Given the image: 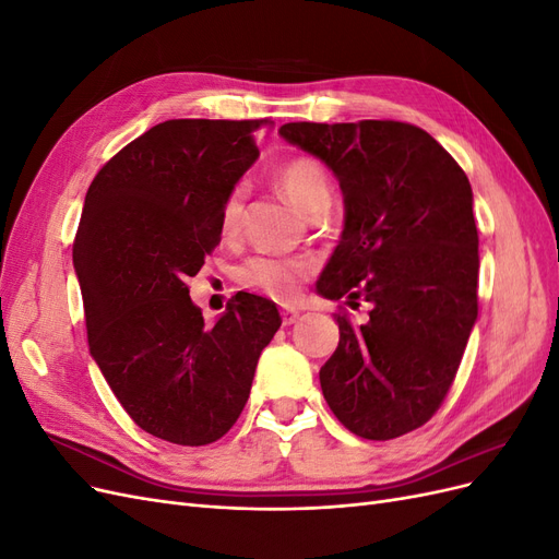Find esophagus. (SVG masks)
I'll use <instances>...</instances> for the list:
<instances>
[{"label": "esophagus", "instance_id": "1", "mask_svg": "<svg viewBox=\"0 0 559 559\" xmlns=\"http://www.w3.org/2000/svg\"><path fill=\"white\" fill-rule=\"evenodd\" d=\"M298 319H300V312H298V310H282V324H284V326L296 324Z\"/></svg>", "mask_w": 559, "mask_h": 559}]
</instances>
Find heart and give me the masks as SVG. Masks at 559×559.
<instances>
[{"mask_svg":"<svg viewBox=\"0 0 559 559\" xmlns=\"http://www.w3.org/2000/svg\"><path fill=\"white\" fill-rule=\"evenodd\" d=\"M275 183L292 205L308 214L319 216L331 205V179L326 167L312 156H292L275 170ZM245 216V189L235 186L226 195L222 207L224 238H235L242 228ZM312 275V265L306 259H280L257 257L240 267V284L267 298L289 302L298 296L300 284Z\"/></svg>","mask_w":559,"mask_h":559,"instance_id":"b5f03b06","label":"heart"}]
</instances>
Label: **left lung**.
I'll return each mask as SVG.
<instances>
[{
	"mask_svg": "<svg viewBox=\"0 0 559 559\" xmlns=\"http://www.w3.org/2000/svg\"><path fill=\"white\" fill-rule=\"evenodd\" d=\"M280 134L324 160L345 195V230L317 289L341 343L321 392L341 425L392 441L436 415L478 317V228L468 177L427 130L401 121L284 123Z\"/></svg>",
	"mask_w": 559,
	"mask_h": 559,
	"instance_id": "8db88e82",
	"label": "left lung"
}]
</instances>
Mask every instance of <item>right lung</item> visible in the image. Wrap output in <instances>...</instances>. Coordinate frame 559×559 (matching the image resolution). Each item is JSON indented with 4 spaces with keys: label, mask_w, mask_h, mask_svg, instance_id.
<instances>
[{
    "label": "right lung",
    "mask_w": 559,
    "mask_h": 559,
    "mask_svg": "<svg viewBox=\"0 0 559 559\" xmlns=\"http://www.w3.org/2000/svg\"><path fill=\"white\" fill-rule=\"evenodd\" d=\"M270 123H158L99 167L83 202L72 257L91 354L134 425L167 443L230 431L282 324L275 302L240 292L207 326L186 284L222 242L224 200Z\"/></svg>",
    "instance_id": "right-lung-1"
}]
</instances>
